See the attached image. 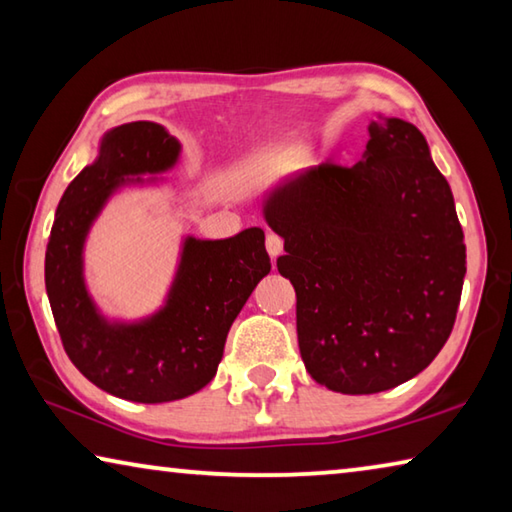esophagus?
<instances>
[{
    "label": "esophagus",
    "mask_w": 512,
    "mask_h": 512,
    "mask_svg": "<svg viewBox=\"0 0 512 512\" xmlns=\"http://www.w3.org/2000/svg\"><path fill=\"white\" fill-rule=\"evenodd\" d=\"M266 250H268V255H271L273 259H275L277 255H282V250H284V241H282V237H277V235H266Z\"/></svg>",
    "instance_id": "obj_1"
}]
</instances>
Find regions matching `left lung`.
<instances>
[{"mask_svg":"<svg viewBox=\"0 0 512 512\" xmlns=\"http://www.w3.org/2000/svg\"><path fill=\"white\" fill-rule=\"evenodd\" d=\"M366 158L325 162L266 198L284 239L277 271L296 289L309 375L370 395L418 375L452 334L465 277L463 228L424 135L409 121L368 126Z\"/></svg>","mask_w":512,"mask_h":512,"instance_id":"1","label":"left lung"}]
</instances>
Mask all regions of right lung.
<instances>
[{"label":"right lung","mask_w":512,"mask_h":512,"mask_svg":"<svg viewBox=\"0 0 512 512\" xmlns=\"http://www.w3.org/2000/svg\"><path fill=\"white\" fill-rule=\"evenodd\" d=\"M180 144L153 121L103 137L99 158L60 198L45 255V284L67 357L94 386L121 400L158 404L201 391L216 375L225 336L257 282L271 271L264 230L185 241L164 309L144 323L110 325L83 282V241L124 176L169 169Z\"/></svg>","instance_id":"right-lung-1"}]
</instances>
